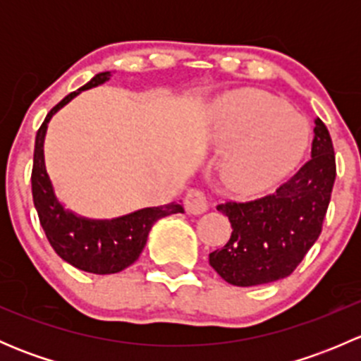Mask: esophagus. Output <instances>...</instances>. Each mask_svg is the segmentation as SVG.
Returning a JSON list of instances; mask_svg holds the SVG:
<instances>
[{"instance_id": "obj_1", "label": "esophagus", "mask_w": 361, "mask_h": 361, "mask_svg": "<svg viewBox=\"0 0 361 361\" xmlns=\"http://www.w3.org/2000/svg\"><path fill=\"white\" fill-rule=\"evenodd\" d=\"M185 209L190 214H202L207 209V197L201 190H188L185 195Z\"/></svg>"}]
</instances>
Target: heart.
I'll list each match as a JSON object with an SVG mask.
<instances>
[{
    "label": "heart",
    "instance_id": "b5f03b06",
    "mask_svg": "<svg viewBox=\"0 0 361 361\" xmlns=\"http://www.w3.org/2000/svg\"><path fill=\"white\" fill-rule=\"evenodd\" d=\"M214 140L231 147L221 173L232 188L255 192L288 173L309 141L307 120L262 90H243L218 101L209 113Z\"/></svg>",
    "mask_w": 361,
    "mask_h": 361
}]
</instances>
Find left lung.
<instances>
[{
  "label": "left lung",
  "instance_id": "left-lung-1",
  "mask_svg": "<svg viewBox=\"0 0 361 361\" xmlns=\"http://www.w3.org/2000/svg\"><path fill=\"white\" fill-rule=\"evenodd\" d=\"M336 181V155L329 129L314 118L311 159L274 194L216 206L227 214L232 234L209 253V265L234 286H257L286 278L316 239Z\"/></svg>",
  "mask_w": 361,
  "mask_h": 361
}]
</instances>
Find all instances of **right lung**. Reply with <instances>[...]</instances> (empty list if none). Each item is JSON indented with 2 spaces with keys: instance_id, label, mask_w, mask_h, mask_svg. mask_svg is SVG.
I'll return each instance as SVG.
<instances>
[{
  "instance_id": "add662e5",
  "label": "right lung",
  "mask_w": 361,
  "mask_h": 361,
  "mask_svg": "<svg viewBox=\"0 0 361 361\" xmlns=\"http://www.w3.org/2000/svg\"><path fill=\"white\" fill-rule=\"evenodd\" d=\"M110 76V71L97 73L90 82L75 92L68 94L49 111L36 133L31 174L32 201L49 243L64 262L92 274H115L133 265L147 245L148 234L155 221L169 214L183 213L180 204L171 202L159 207H143L111 220H94L66 209L64 204L57 199L52 181L47 173L45 152H43L50 118L61 108L66 106L69 101L75 99L80 92L108 82Z\"/></svg>"
}]
</instances>
